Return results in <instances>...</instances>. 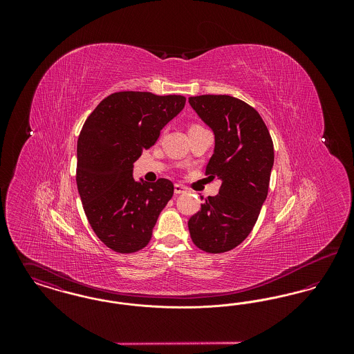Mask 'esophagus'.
<instances>
[{"instance_id":"obj_1","label":"esophagus","mask_w":354,"mask_h":354,"mask_svg":"<svg viewBox=\"0 0 354 354\" xmlns=\"http://www.w3.org/2000/svg\"><path fill=\"white\" fill-rule=\"evenodd\" d=\"M174 191H175V194H176V195H179V194H185V191H187V187H185L183 185H175V187H174Z\"/></svg>"}]
</instances>
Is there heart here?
Listing matches in <instances>:
<instances>
[{"label":"heart","instance_id":"obj_1","mask_svg":"<svg viewBox=\"0 0 354 354\" xmlns=\"http://www.w3.org/2000/svg\"><path fill=\"white\" fill-rule=\"evenodd\" d=\"M195 127H201V124H198V123H194V124H191V126H189V129H195Z\"/></svg>","mask_w":354,"mask_h":354}]
</instances>
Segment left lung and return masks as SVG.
Instances as JSON below:
<instances>
[{
  "instance_id": "obj_1",
  "label": "left lung",
  "mask_w": 354,
  "mask_h": 354,
  "mask_svg": "<svg viewBox=\"0 0 354 354\" xmlns=\"http://www.w3.org/2000/svg\"><path fill=\"white\" fill-rule=\"evenodd\" d=\"M188 102L214 130L215 151L205 175L221 180L219 194L188 220L189 235L204 252H228L251 234L267 199L273 142L260 114L241 100L208 94Z\"/></svg>"
}]
</instances>
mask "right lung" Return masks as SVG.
<instances>
[{
  "instance_id": "1",
  "label": "right lung",
  "mask_w": 354,
  "mask_h": 354,
  "mask_svg": "<svg viewBox=\"0 0 354 354\" xmlns=\"http://www.w3.org/2000/svg\"><path fill=\"white\" fill-rule=\"evenodd\" d=\"M185 104L183 95L118 91L106 97L84 123L77 143L78 192L93 231L115 252L145 248L174 195L169 179L135 182L133 165Z\"/></svg>"
}]
</instances>
